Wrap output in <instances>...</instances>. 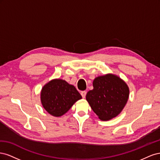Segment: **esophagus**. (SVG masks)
Instances as JSON below:
<instances>
[{"label":"esophagus","mask_w":160,"mask_h":160,"mask_svg":"<svg viewBox=\"0 0 160 160\" xmlns=\"http://www.w3.org/2000/svg\"><path fill=\"white\" fill-rule=\"evenodd\" d=\"M86 93H87V92H86L85 91H81V96H82V98H85V96H86Z\"/></svg>","instance_id":"esophagus-1"}]
</instances>
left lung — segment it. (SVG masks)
<instances>
[{
  "label": "left lung",
  "instance_id": "8db88e82",
  "mask_svg": "<svg viewBox=\"0 0 160 160\" xmlns=\"http://www.w3.org/2000/svg\"><path fill=\"white\" fill-rule=\"evenodd\" d=\"M93 89L88 92L86 100L102 121L113 119L122 112L129 95L127 83L118 75L108 73L93 81Z\"/></svg>",
  "mask_w": 160,
  "mask_h": 160
}]
</instances>
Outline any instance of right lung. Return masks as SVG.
I'll return each instance as SVG.
<instances>
[{
	"label": "right lung",
	"instance_id": "1",
	"mask_svg": "<svg viewBox=\"0 0 160 160\" xmlns=\"http://www.w3.org/2000/svg\"><path fill=\"white\" fill-rule=\"evenodd\" d=\"M81 99L82 97L75 86L61 79L51 80L42 87L41 91L43 108L57 118L66 113Z\"/></svg>",
	"mask_w": 160,
	"mask_h": 160
}]
</instances>
